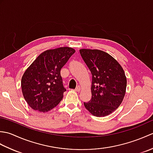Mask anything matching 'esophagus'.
I'll return each instance as SVG.
<instances>
[{"instance_id": "34e87169", "label": "esophagus", "mask_w": 153, "mask_h": 153, "mask_svg": "<svg viewBox=\"0 0 153 153\" xmlns=\"http://www.w3.org/2000/svg\"><path fill=\"white\" fill-rule=\"evenodd\" d=\"M76 91H77V92H79L80 91V90H81V87H79V86H77L76 88Z\"/></svg>"}]
</instances>
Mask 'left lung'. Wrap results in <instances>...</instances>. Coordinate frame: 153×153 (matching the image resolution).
Returning <instances> with one entry per match:
<instances>
[{
    "label": "left lung",
    "instance_id": "obj_1",
    "mask_svg": "<svg viewBox=\"0 0 153 153\" xmlns=\"http://www.w3.org/2000/svg\"><path fill=\"white\" fill-rule=\"evenodd\" d=\"M79 53L92 75L91 99L84 102L97 117L114 112L124 98L127 79L122 67L111 55L97 49L82 48Z\"/></svg>",
    "mask_w": 153,
    "mask_h": 153
}]
</instances>
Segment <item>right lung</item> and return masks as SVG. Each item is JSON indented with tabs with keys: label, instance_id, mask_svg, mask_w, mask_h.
<instances>
[{
	"label": "right lung",
	"instance_id": "right-lung-1",
	"mask_svg": "<svg viewBox=\"0 0 153 153\" xmlns=\"http://www.w3.org/2000/svg\"><path fill=\"white\" fill-rule=\"evenodd\" d=\"M75 52L68 47L45 51L25 71L21 81L22 91L32 109L47 112L61 101L66 89L60 70Z\"/></svg>",
	"mask_w": 153,
	"mask_h": 153
}]
</instances>
